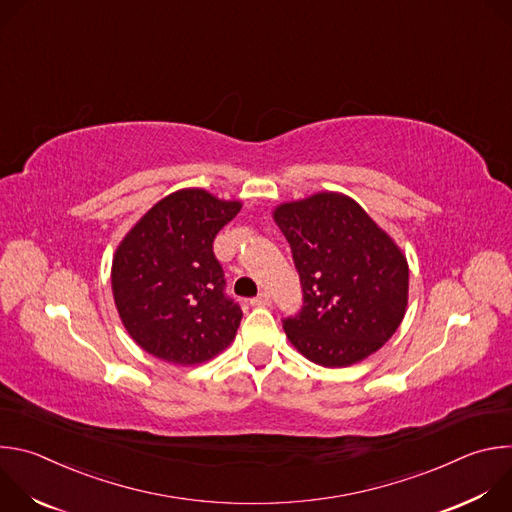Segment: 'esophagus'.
Wrapping results in <instances>:
<instances>
[{
    "label": "esophagus",
    "instance_id": "1",
    "mask_svg": "<svg viewBox=\"0 0 512 512\" xmlns=\"http://www.w3.org/2000/svg\"><path fill=\"white\" fill-rule=\"evenodd\" d=\"M269 304H271V298H269L267 291H261L259 296H255V298L251 300V306H255V308H267Z\"/></svg>",
    "mask_w": 512,
    "mask_h": 512
}]
</instances>
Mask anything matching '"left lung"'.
Here are the masks:
<instances>
[{"label": "left lung", "mask_w": 512, "mask_h": 512, "mask_svg": "<svg viewBox=\"0 0 512 512\" xmlns=\"http://www.w3.org/2000/svg\"><path fill=\"white\" fill-rule=\"evenodd\" d=\"M273 221L304 287L302 312L283 320L287 340L328 369L369 358L405 318L409 265L401 247L342 192L277 204Z\"/></svg>", "instance_id": "1"}]
</instances>
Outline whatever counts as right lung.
Wrapping results in <instances>:
<instances>
[{
    "label": "right lung",
    "mask_w": 512,
    "mask_h": 512,
    "mask_svg": "<svg viewBox=\"0 0 512 512\" xmlns=\"http://www.w3.org/2000/svg\"><path fill=\"white\" fill-rule=\"evenodd\" d=\"M241 206L204 188H182L156 202L117 245L115 308L148 354L194 367L235 340L243 312L225 296L212 241Z\"/></svg>",
    "instance_id": "obj_1"
}]
</instances>
